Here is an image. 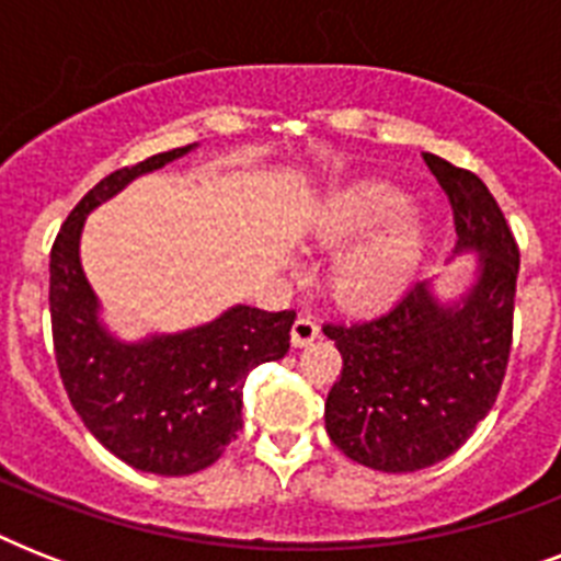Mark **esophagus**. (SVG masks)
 <instances>
[{"label":"esophagus","instance_id":"esophagus-1","mask_svg":"<svg viewBox=\"0 0 561 561\" xmlns=\"http://www.w3.org/2000/svg\"><path fill=\"white\" fill-rule=\"evenodd\" d=\"M320 337V325L311 320V317H297L294 325H290V343L294 346H308Z\"/></svg>","mask_w":561,"mask_h":561}]
</instances>
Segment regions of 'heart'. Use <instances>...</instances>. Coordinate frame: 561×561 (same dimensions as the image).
<instances>
[{"mask_svg":"<svg viewBox=\"0 0 561 561\" xmlns=\"http://www.w3.org/2000/svg\"><path fill=\"white\" fill-rule=\"evenodd\" d=\"M408 194L387 183H358L332 194L314 215V238L329 250L355 244L334 267V290L350 306H390L416 279L431 229L408 209Z\"/></svg>","mask_w":561,"mask_h":561,"instance_id":"b5f03b06","label":"heart"}]
</instances>
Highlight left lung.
Masks as SVG:
<instances>
[{"label": "left lung", "mask_w": 561, "mask_h": 561, "mask_svg": "<svg viewBox=\"0 0 561 561\" xmlns=\"http://www.w3.org/2000/svg\"><path fill=\"white\" fill-rule=\"evenodd\" d=\"M454 209V255H478L474 279L454 299L436 276L355 323L323 325L343 358L325 399V434L375 471H419L451 457L486 416L513 346L518 247L486 183L422 153Z\"/></svg>", "instance_id": "1"}]
</instances>
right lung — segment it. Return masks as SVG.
<instances>
[{
	"label": "right lung",
	"mask_w": 561,
	"mask_h": 561,
	"mask_svg": "<svg viewBox=\"0 0 561 561\" xmlns=\"http://www.w3.org/2000/svg\"><path fill=\"white\" fill-rule=\"evenodd\" d=\"M194 148L157 153L101 180L66 218L48 262L55 358L72 408L118 460L165 478L206 469L236 439L244 425L247 375L288 355L297 317L232 306L209 323L142 341H122L101 320V302L81 267L87 215Z\"/></svg>",
	"instance_id": "add662e5"
}]
</instances>
